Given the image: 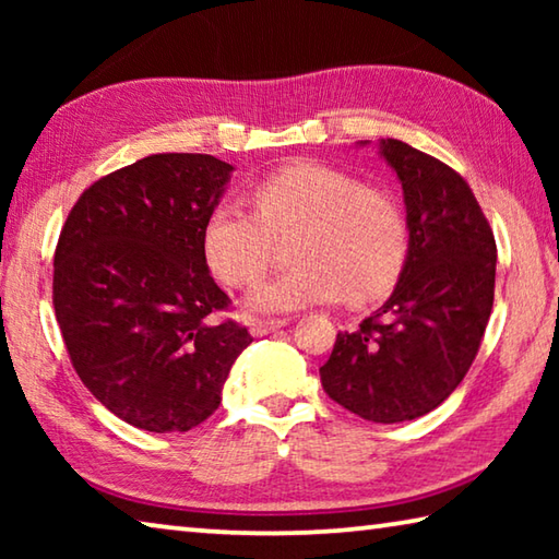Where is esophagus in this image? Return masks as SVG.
Instances as JSON below:
<instances>
[{
    "mask_svg": "<svg viewBox=\"0 0 559 559\" xmlns=\"http://www.w3.org/2000/svg\"><path fill=\"white\" fill-rule=\"evenodd\" d=\"M286 325H288V318H259L251 323V335L261 337V335L273 333V330H278V328H286Z\"/></svg>",
    "mask_w": 559,
    "mask_h": 559,
    "instance_id": "obj_1",
    "label": "esophagus"
}]
</instances>
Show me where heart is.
Returning a JSON list of instances; mask_svg holds the SVG:
<instances>
[{"instance_id":"heart-1","label":"heart","mask_w":559,"mask_h":559,"mask_svg":"<svg viewBox=\"0 0 559 559\" xmlns=\"http://www.w3.org/2000/svg\"><path fill=\"white\" fill-rule=\"evenodd\" d=\"M253 212L219 202L206 214L202 246L210 269L234 288L257 283L276 239L293 234L296 266L253 290L259 313L298 310L335 300L370 302L400 281L409 253L404 206L382 187L362 185L345 169L293 163L259 179Z\"/></svg>"}]
</instances>
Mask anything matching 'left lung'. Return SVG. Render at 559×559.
I'll return each instance as SVG.
<instances>
[{"mask_svg":"<svg viewBox=\"0 0 559 559\" xmlns=\"http://www.w3.org/2000/svg\"><path fill=\"white\" fill-rule=\"evenodd\" d=\"M402 179L409 253L390 300L337 333L320 382L374 424L429 414L456 390L484 340L496 290V239L466 179L402 140H382Z\"/></svg>","mask_w":559,"mask_h":559,"instance_id":"obj_1","label":"left lung"}]
</instances>
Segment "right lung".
Masks as SVG:
<instances>
[{
	"mask_svg": "<svg viewBox=\"0 0 559 559\" xmlns=\"http://www.w3.org/2000/svg\"><path fill=\"white\" fill-rule=\"evenodd\" d=\"M231 165L138 159L83 189L53 253V310L88 392L130 427L189 431L219 409L251 345L206 266L202 231Z\"/></svg>",
	"mask_w": 559,
	"mask_h": 559,
	"instance_id": "obj_1",
	"label": "right lung"
}]
</instances>
